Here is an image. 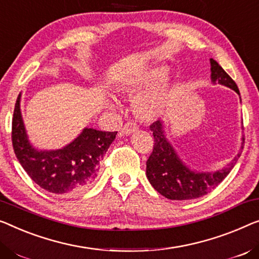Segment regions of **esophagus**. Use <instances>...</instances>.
Masks as SVG:
<instances>
[{
	"instance_id": "1",
	"label": "esophagus",
	"mask_w": 259,
	"mask_h": 259,
	"mask_svg": "<svg viewBox=\"0 0 259 259\" xmlns=\"http://www.w3.org/2000/svg\"><path fill=\"white\" fill-rule=\"evenodd\" d=\"M137 130H138V125L136 124V123L128 122V123H125L124 126L121 129V134L122 135H130Z\"/></svg>"
}]
</instances>
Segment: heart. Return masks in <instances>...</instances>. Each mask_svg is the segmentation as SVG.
I'll use <instances>...</instances> for the list:
<instances>
[{"label":"heart","mask_w":259,"mask_h":259,"mask_svg":"<svg viewBox=\"0 0 259 259\" xmlns=\"http://www.w3.org/2000/svg\"><path fill=\"white\" fill-rule=\"evenodd\" d=\"M168 73L169 67L167 65L156 64L122 83L121 90L126 95H139L134 100L133 106L135 114L143 121H153L158 118L171 105L173 84L166 79ZM109 103L111 107L116 105L114 100H110Z\"/></svg>","instance_id":"b5f03b06"}]
</instances>
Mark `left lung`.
<instances>
[{"mask_svg":"<svg viewBox=\"0 0 259 259\" xmlns=\"http://www.w3.org/2000/svg\"><path fill=\"white\" fill-rule=\"evenodd\" d=\"M210 80L214 84H222L240 95L235 81L214 59H210ZM150 130L153 134L154 145L151 156L146 161V178L154 190L169 200H192L213 191L233 169L244 144V137H242L240 152L223 168L213 172H199L185 164L169 143L164 121L158 119L153 122Z\"/></svg>","mask_w":259,"mask_h":259,"instance_id":"obj_1","label":"left lung"}]
</instances>
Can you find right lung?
Segmentation results:
<instances>
[{"mask_svg": "<svg viewBox=\"0 0 259 259\" xmlns=\"http://www.w3.org/2000/svg\"><path fill=\"white\" fill-rule=\"evenodd\" d=\"M19 93L13 117V146L19 164L38 186L55 194H68L83 190L98 177L103 159L117 131L83 128L78 137L64 148H34L26 133L21 111Z\"/></svg>", "mask_w": 259, "mask_h": 259, "instance_id": "1", "label": "right lung"}]
</instances>
